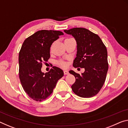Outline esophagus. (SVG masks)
<instances>
[{
  "label": "esophagus",
  "instance_id": "1",
  "mask_svg": "<svg viewBox=\"0 0 128 128\" xmlns=\"http://www.w3.org/2000/svg\"><path fill=\"white\" fill-rule=\"evenodd\" d=\"M64 74H68L69 72L68 71V70H64Z\"/></svg>",
  "mask_w": 128,
  "mask_h": 128
}]
</instances>
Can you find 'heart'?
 Instances as JSON below:
<instances>
[{"mask_svg": "<svg viewBox=\"0 0 128 128\" xmlns=\"http://www.w3.org/2000/svg\"><path fill=\"white\" fill-rule=\"evenodd\" d=\"M72 38H66V40H64V42H66V41H68V40L71 39ZM57 64H58V66H62V68H66V66H67V63L66 62H64L63 60H58V62H57Z\"/></svg>", "mask_w": 128, "mask_h": 128, "instance_id": "heart-1", "label": "heart"}]
</instances>
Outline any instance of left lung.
<instances>
[{
	"mask_svg": "<svg viewBox=\"0 0 128 128\" xmlns=\"http://www.w3.org/2000/svg\"><path fill=\"white\" fill-rule=\"evenodd\" d=\"M71 35L77 42L74 68H84L82 74L70 70L76 81L71 86L75 94L89 98L96 95L104 85L108 70V53L100 38L84 28H74L64 31Z\"/></svg>",
	"mask_w": 128,
	"mask_h": 128,
	"instance_id": "8db88e82",
	"label": "left lung"
}]
</instances>
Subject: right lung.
I'll list each match as a JSON object with an SVG mask.
<instances>
[{"mask_svg": "<svg viewBox=\"0 0 128 128\" xmlns=\"http://www.w3.org/2000/svg\"><path fill=\"white\" fill-rule=\"evenodd\" d=\"M64 35L61 31L41 30L24 40L19 54V78L24 90L36 101L46 100L53 92L58 81L63 76L60 68L53 66L42 72V65L50 58L52 44Z\"/></svg>", "mask_w": 128, "mask_h": 128, "instance_id": "right-lung-1", "label": "right lung"}]
</instances>
